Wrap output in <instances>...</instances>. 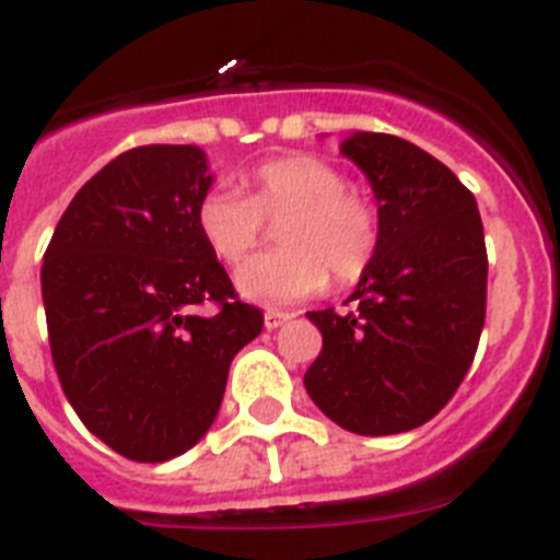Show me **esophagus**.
Masks as SVG:
<instances>
[{"label": "esophagus", "mask_w": 560, "mask_h": 560, "mask_svg": "<svg viewBox=\"0 0 560 560\" xmlns=\"http://www.w3.org/2000/svg\"><path fill=\"white\" fill-rule=\"evenodd\" d=\"M291 319V314H285V311H275V308H269L264 314V325L269 330H275V328H280V325H285Z\"/></svg>", "instance_id": "34e87169"}]
</instances>
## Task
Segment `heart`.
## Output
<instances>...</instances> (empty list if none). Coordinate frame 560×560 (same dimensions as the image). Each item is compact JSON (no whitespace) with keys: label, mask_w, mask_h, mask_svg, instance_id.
<instances>
[{"label":"heart","mask_w":560,"mask_h":560,"mask_svg":"<svg viewBox=\"0 0 560 560\" xmlns=\"http://www.w3.org/2000/svg\"><path fill=\"white\" fill-rule=\"evenodd\" d=\"M246 196L230 187L205 192L196 226L221 264H241L264 235V221H280V252L246 260L237 291L255 303L291 305L319 294L328 275L355 283L373 264L381 241L378 207L350 190L348 176L314 153H291L252 167Z\"/></svg>","instance_id":"1"}]
</instances>
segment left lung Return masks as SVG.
<instances>
[{
  "label": "left lung",
  "mask_w": 560,
  "mask_h": 560,
  "mask_svg": "<svg viewBox=\"0 0 560 560\" xmlns=\"http://www.w3.org/2000/svg\"><path fill=\"white\" fill-rule=\"evenodd\" d=\"M341 153L373 185L381 241L353 311H308L323 353L305 389L341 429L381 438L423 427L463 384L485 325L488 252L474 192L432 153L373 131Z\"/></svg>",
  "instance_id": "1"
}]
</instances>
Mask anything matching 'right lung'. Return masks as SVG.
<instances>
[{
  "label": "right lung",
  "mask_w": 560,
  "mask_h": 560,
  "mask_svg": "<svg viewBox=\"0 0 560 560\" xmlns=\"http://www.w3.org/2000/svg\"><path fill=\"white\" fill-rule=\"evenodd\" d=\"M210 185L201 148H131L78 190L44 252L63 395L89 432L137 463L205 438L232 359L264 330V311L237 300L196 226Z\"/></svg>",
  "instance_id": "obj_1"
}]
</instances>
